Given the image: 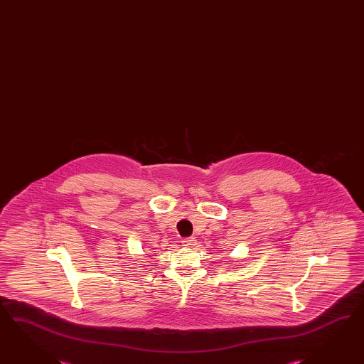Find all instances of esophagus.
<instances>
[{"label":"esophagus","mask_w":364,"mask_h":364,"mask_svg":"<svg viewBox=\"0 0 364 364\" xmlns=\"http://www.w3.org/2000/svg\"><path fill=\"white\" fill-rule=\"evenodd\" d=\"M194 241H196V240H194L193 237H186L183 238L181 242H183V245L184 246H192L194 245Z\"/></svg>","instance_id":"34e87169"}]
</instances>
